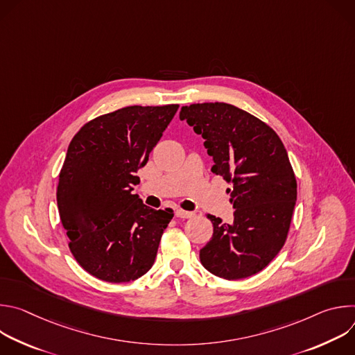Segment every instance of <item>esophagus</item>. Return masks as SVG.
Listing matches in <instances>:
<instances>
[{
	"mask_svg": "<svg viewBox=\"0 0 355 355\" xmlns=\"http://www.w3.org/2000/svg\"><path fill=\"white\" fill-rule=\"evenodd\" d=\"M193 212H188V211H182V209H178L177 211V216L178 218H182V219H189V218H193Z\"/></svg>",
	"mask_w": 355,
	"mask_h": 355,
	"instance_id": "1",
	"label": "esophagus"
}]
</instances>
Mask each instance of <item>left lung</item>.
<instances>
[{
	"instance_id": "obj_1",
	"label": "left lung",
	"mask_w": 355,
	"mask_h": 355,
	"mask_svg": "<svg viewBox=\"0 0 355 355\" xmlns=\"http://www.w3.org/2000/svg\"><path fill=\"white\" fill-rule=\"evenodd\" d=\"M180 119L205 139L234 208L232 223L208 215L214 234L199 251L202 266L229 281L260 272L284 247L296 202L284 143L266 122L225 103L182 107Z\"/></svg>"
}]
</instances>
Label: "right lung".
I'll list each match as a JSON object with an SVG mask.
<instances>
[{"label":"right lung","instance_id":"right-lung-1","mask_svg":"<svg viewBox=\"0 0 355 355\" xmlns=\"http://www.w3.org/2000/svg\"><path fill=\"white\" fill-rule=\"evenodd\" d=\"M178 105L126 107L87 122L59 174L58 208L76 261L91 275L122 284L155 263L171 209H151L132 193L136 175Z\"/></svg>","mask_w":355,"mask_h":355}]
</instances>
